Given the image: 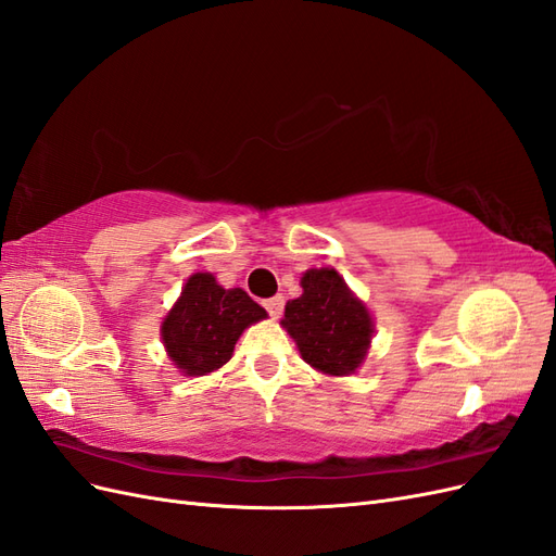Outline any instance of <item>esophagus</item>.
<instances>
[{
    "label": "esophagus",
    "mask_w": 556,
    "mask_h": 556,
    "mask_svg": "<svg viewBox=\"0 0 556 556\" xmlns=\"http://www.w3.org/2000/svg\"><path fill=\"white\" fill-rule=\"evenodd\" d=\"M264 308L268 311V315L271 317H280L282 315V308H285V299L278 294V296H271L264 301Z\"/></svg>",
    "instance_id": "esophagus-1"
}]
</instances>
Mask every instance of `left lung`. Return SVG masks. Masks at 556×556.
Masks as SVG:
<instances>
[{
	"label": "left lung",
	"instance_id": "1",
	"mask_svg": "<svg viewBox=\"0 0 556 556\" xmlns=\"http://www.w3.org/2000/svg\"><path fill=\"white\" fill-rule=\"evenodd\" d=\"M304 294L288 301L282 327L301 357L327 376H350L362 366L374 339V317L350 292L336 268H308Z\"/></svg>",
	"mask_w": 556,
	"mask_h": 556
}]
</instances>
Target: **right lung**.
Wrapping results in <instances>:
<instances>
[{"mask_svg": "<svg viewBox=\"0 0 556 556\" xmlns=\"http://www.w3.org/2000/svg\"><path fill=\"white\" fill-rule=\"evenodd\" d=\"M264 317L266 311L241 288L225 290L213 274H194L166 313L160 336L180 374L206 376L231 359L243 329Z\"/></svg>", "mask_w": 556, "mask_h": 556, "instance_id": "right-lung-1", "label": "right lung"}]
</instances>
